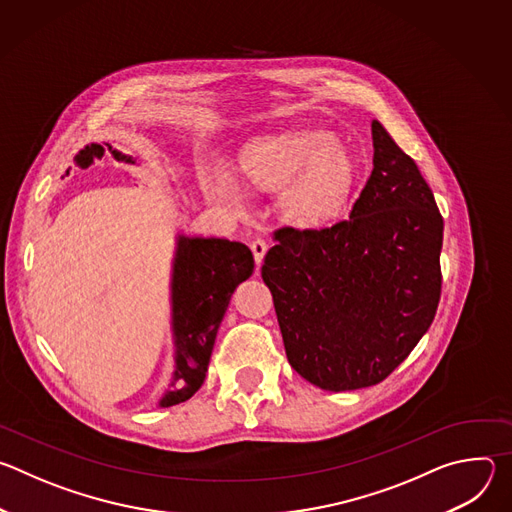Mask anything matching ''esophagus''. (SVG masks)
Returning a JSON list of instances; mask_svg holds the SVG:
<instances>
[{"instance_id":"34e87169","label":"esophagus","mask_w":512,"mask_h":512,"mask_svg":"<svg viewBox=\"0 0 512 512\" xmlns=\"http://www.w3.org/2000/svg\"><path fill=\"white\" fill-rule=\"evenodd\" d=\"M267 249H269V245H267V241H263V239H255V241L251 243V251H253V257H255V263H257V265H261V261H263Z\"/></svg>"}]
</instances>
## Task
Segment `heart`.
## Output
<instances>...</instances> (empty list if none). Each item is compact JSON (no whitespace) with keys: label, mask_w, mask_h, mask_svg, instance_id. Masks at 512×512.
Instances as JSON below:
<instances>
[{"label":"heart","mask_w":512,"mask_h":512,"mask_svg":"<svg viewBox=\"0 0 512 512\" xmlns=\"http://www.w3.org/2000/svg\"><path fill=\"white\" fill-rule=\"evenodd\" d=\"M245 176L257 186L281 192V210L291 223L314 227L330 221L344 206L354 164L338 141L320 131H296L265 139L241 156ZM208 192L227 206H241L243 196L227 172L208 180Z\"/></svg>","instance_id":"obj_1"}]
</instances>
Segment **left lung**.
<instances>
[{"mask_svg": "<svg viewBox=\"0 0 512 512\" xmlns=\"http://www.w3.org/2000/svg\"><path fill=\"white\" fill-rule=\"evenodd\" d=\"M371 127L373 172L350 216L273 231L261 267L289 364L324 391L385 381L442 296L444 218L417 164L379 121Z\"/></svg>", "mask_w": 512, "mask_h": 512, "instance_id": "obj_1", "label": "left lung"}]
</instances>
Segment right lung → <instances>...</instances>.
Wrapping results in <instances>:
<instances>
[{
  "instance_id": "1",
  "label": "right lung",
  "mask_w": 512,
  "mask_h": 512,
  "mask_svg": "<svg viewBox=\"0 0 512 512\" xmlns=\"http://www.w3.org/2000/svg\"><path fill=\"white\" fill-rule=\"evenodd\" d=\"M247 245L229 239L180 237L172 277L176 342L174 381L162 407L190 399L204 383L214 338L235 287L253 273Z\"/></svg>"
}]
</instances>
